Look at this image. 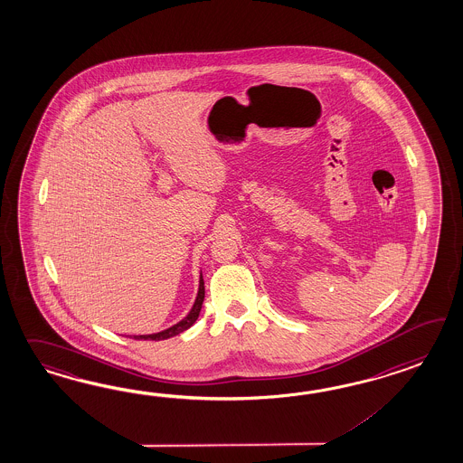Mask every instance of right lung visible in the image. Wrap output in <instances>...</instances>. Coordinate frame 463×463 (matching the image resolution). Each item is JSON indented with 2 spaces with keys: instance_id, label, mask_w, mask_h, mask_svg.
Instances as JSON below:
<instances>
[{
  "instance_id": "right-lung-1",
  "label": "right lung",
  "mask_w": 463,
  "mask_h": 463,
  "mask_svg": "<svg viewBox=\"0 0 463 463\" xmlns=\"http://www.w3.org/2000/svg\"><path fill=\"white\" fill-rule=\"evenodd\" d=\"M203 300L204 283L203 277L200 275V287H198V293H196V300H194L192 310H190V313L184 317V320H180L176 325H173L170 328H166V330H163V332H158V334L135 335L133 338H135V340H155V342H158V340H166V338H170V336L182 334V332L188 330V328H190V326L198 320V315H200V310H202Z\"/></svg>"
}]
</instances>
